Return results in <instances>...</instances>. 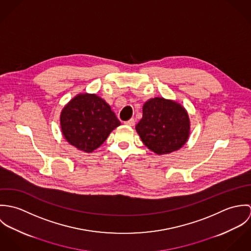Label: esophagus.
Masks as SVG:
<instances>
[{"label":"esophagus","instance_id":"34e87169","mask_svg":"<svg viewBox=\"0 0 251 251\" xmlns=\"http://www.w3.org/2000/svg\"><path fill=\"white\" fill-rule=\"evenodd\" d=\"M125 124H126V126H133L135 125V120H134V119H129L128 121L125 122Z\"/></svg>","mask_w":251,"mask_h":251}]
</instances>
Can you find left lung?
<instances>
[{"label": "left lung", "instance_id": "8db88e82", "mask_svg": "<svg viewBox=\"0 0 251 251\" xmlns=\"http://www.w3.org/2000/svg\"><path fill=\"white\" fill-rule=\"evenodd\" d=\"M189 119L180 104L155 98L143 105V117L135 128L145 146L157 154L179 150L189 135Z\"/></svg>", "mask_w": 251, "mask_h": 251}]
</instances>
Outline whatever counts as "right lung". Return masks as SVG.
I'll return each instance as SVG.
<instances>
[{
  "mask_svg": "<svg viewBox=\"0 0 251 251\" xmlns=\"http://www.w3.org/2000/svg\"><path fill=\"white\" fill-rule=\"evenodd\" d=\"M121 125L107 103L96 95H78L61 113L62 131L68 142L92 152Z\"/></svg>",
  "mask_w": 251,
  "mask_h": 251,
  "instance_id": "right-lung-1",
  "label": "right lung"
}]
</instances>
